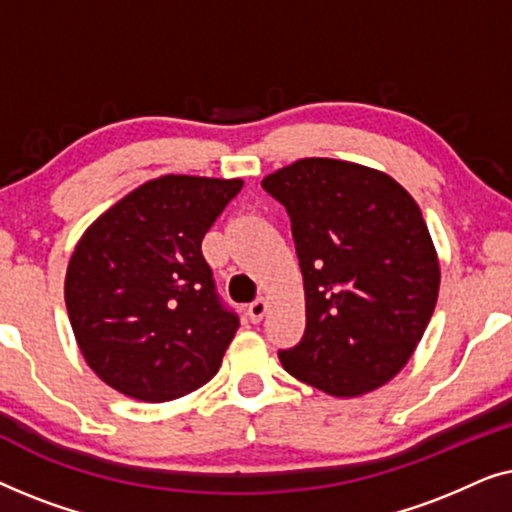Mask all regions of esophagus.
Instances as JSON below:
<instances>
[{
	"label": "esophagus",
	"instance_id": "esophagus-1",
	"mask_svg": "<svg viewBox=\"0 0 512 512\" xmlns=\"http://www.w3.org/2000/svg\"><path fill=\"white\" fill-rule=\"evenodd\" d=\"M265 312H268V300H265V298H256L254 303L249 305V310H247L249 319L254 321V324H258V321L265 317Z\"/></svg>",
	"mask_w": 512,
	"mask_h": 512
}]
</instances>
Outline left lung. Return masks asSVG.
<instances>
[{
	"instance_id": "8db88e82",
	"label": "left lung",
	"mask_w": 512,
	"mask_h": 512,
	"mask_svg": "<svg viewBox=\"0 0 512 512\" xmlns=\"http://www.w3.org/2000/svg\"><path fill=\"white\" fill-rule=\"evenodd\" d=\"M263 188L291 216L305 335L279 361L296 380L352 398L401 373L436 310L440 263L415 198L373 167L303 158Z\"/></svg>"
}]
</instances>
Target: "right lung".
Here are the masks:
<instances>
[{"instance_id": "obj_1", "label": "right lung", "mask_w": 512, "mask_h": 512, "mask_svg": "<svg viewBox=\"0 0 512 512\" xmlns=\"http://www.w3.org/2000/svg\"><path fill=\"white\" fill-rule=\"evenodd\" d=\"M242 186L165 174L81 235L67 265V314L83 359L111 389L165 403L219 373L240 319L216 296L202 237Z\"/></svg>"}]
</instances>
